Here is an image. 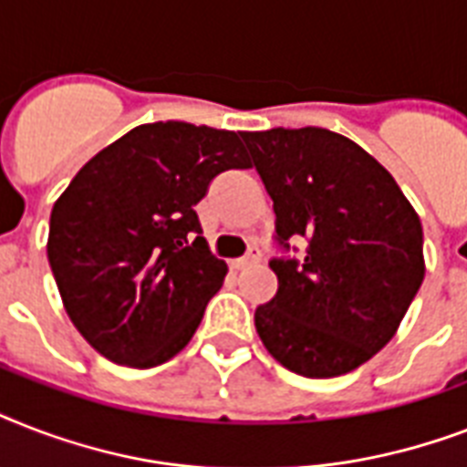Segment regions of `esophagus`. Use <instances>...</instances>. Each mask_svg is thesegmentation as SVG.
Wrapping results in <instances>:
<instances>
[{
	"mask_svg": "<svg viewBox=\"0 0 467 467\" xmlns=\"http://www.w3.org/2000/svg\"><path fill=\"white\" fill-rule=\"evenodd\" d=\"M262 259V252H259V247H249V252L244 256H240L237 262H234V266L237 269H244V266H249V264H256Z\"/></svg>",
	"mask_w": 467,
	"mask_h": 467,
	"instance_id": "1",
	"label": "esophagus"
}]
</instances>
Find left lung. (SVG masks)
<instances>
[{
	"label": "left lung",
	"instance_id": "8db88e82",
	"mask_svg": "<svg viewBox=\"0 0 467 467\" xmlns=\"http://www.w3.org/2000/svg\"><path fill=\"white\" fill-rule=\"evenodd\" d=\"M242 140L276 213L278 291L256 307V332L293 373L344 376L392 339L420 291V218L390 171L344 135L271 128Z\"/></svg>",
	"mask_w": 467,
	"mask_h": 467
}]
</instances>
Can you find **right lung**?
Here are the masks:
<instances>
[{"label": "right lung", "mask_w": 467, "mask_h": 467, "mask_svg": "<svg viewBox=\"0 0 467 467\" xmlns=\"http://www.w3.org/2000/svg\"><path fill=\"white\" fill-rule=\"evenodd\" d=\"M242 167L233 130L160 120L91 157L57 198L47 262L69 319L109 361L152 368L189 344L227 274L193 205Z\"/></svg>", "instance_id": "obj_1"}]
</instances>
